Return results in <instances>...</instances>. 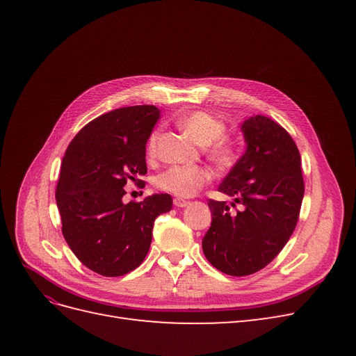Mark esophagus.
I'll use <instances>...</instances> for the list:
<instances>
[{"label": "esophagus", "instance_id": "1", "mask_svg": "<svg viewBox=\"0 0 356 356\" xmlns=\"http://www.w3.org/2000/svg\"><path fill=\"white\" fill-rule=\"evenodd\" d=\"M174 204H175L177 208H186V207H188L190 202L182 200V199H175V200H174Z\"/></svg>", "mask_w": 356, "mask_h": 356}]
</instances>
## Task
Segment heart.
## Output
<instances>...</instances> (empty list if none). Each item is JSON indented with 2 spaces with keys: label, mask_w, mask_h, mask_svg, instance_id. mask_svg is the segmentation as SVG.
I'll return each instance as SVG.
<instances>
[{
  "label": "heart",
  "mask_w": 356,
  "mask_h": 356,
  "mask_svg": "<svg viewBox=\"0 0 356 356\" xmlns=\"http://www.w3.org/2000/svg\"><path fill=\"white\" fill-rule=\"evenodd\" d=\"M179 127L200 147H207V153L215 165L227 168L236 159V147L229 139L222 138L225 124L218 117L207 111H193L179 117ZM159 131L148 138L147 154L153 157L157 149ZM211 179L208 169L202 166H170L156 177L154 184L178 197H191Z\"/></svg>",
  "instance_id": "heart-1"
}]
</instances>
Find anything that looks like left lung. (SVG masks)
I'll return each mask as SVG.
<instances>
[{
    "label": "left lung",
    "mask_w": 356,
    "mask_h": 356,
    "mask_svg": "<svg viewBox=\"0 0 356 356\" xmlns=\"http://www.w3.org/2000/svg\"><path fill=\"white\" fill-rule=\"evenodd\" d=\"M241 131L246 149L218 187L241 211L209 200L212 222L202 241L208 261L230 276L261 270L282 251L305 196L298 148L285 129L266 115H252Z\"/></svg>",
    "instance_id": "obj_1"
}]
</instances>
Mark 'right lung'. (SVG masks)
I'll return each mask as SVG.
<instances>
[{
	"label": "right lung",
	"mask_w": 356,
	"mask_h": 356,
	"mask_svg": "<svg viewBox=\"0 0 356 356\" xmlns=\"http://www.w3.org/2000/svg\"><path fill=\"white\" fill-rule=\"evenodd\" d=\"M160 118L154 105L124 106L86 124L68 145L56 187L62 233L75 257L102 276H123L144 261L154 220L169 195L123 202L131 179L147 174L145 147Z\"/></svg>",
	"instance_id": "1"
}]
</instances>
